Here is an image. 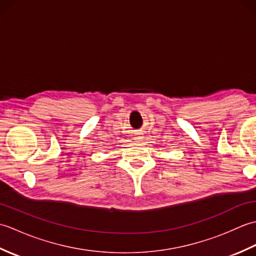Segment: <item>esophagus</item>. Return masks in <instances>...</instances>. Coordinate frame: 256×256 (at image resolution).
<instances>
[{
    "label": "esophagus",
    "instance_id": "obj_1",
    "mask_svg": "<svg viewBox=\"0 0 256 256\" xmlns=\"http://www.w3.org/2000/svg\"><path fill=\"white\" fill-rule=\"evenodd\" d=\"M138 135H140V133H136V136H134V138H133L134 142H138V143H140V140H143V138H142V136H138Z\"/></svg>",
    "mask_w": 256,
    "mask_h": 256
}]
</instances>
